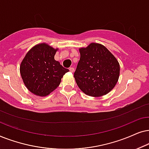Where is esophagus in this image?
<instances>
[{
    "label": "esophagus",
    "mask_w": 149,
    "mask_h": 149,
    "mask_svg": "<svg viewBox=\"0 0 149 149\" xmlns=\"http://www.w3.org/2000/svg\"><path fill=\"white\" fill-rule=\"evenodd\" d=\"M69 71H70L71 73H73L74 72V68H73V67H70V68H69Z\"/></svg>",
    "instance_id": "esophagus-1"
}]
</instances>
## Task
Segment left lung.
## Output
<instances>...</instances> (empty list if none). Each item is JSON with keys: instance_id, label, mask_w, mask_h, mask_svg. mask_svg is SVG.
Returning <instances> with one entry per match:
<instances>
[{"instance_id": "left-lung-1", "label": "left lung", "mask_w": 149, "mask_h": 149, "mask_svg": "<svg viewBox=\"0 0 149 149\" xmlns=\"http://www.w3.org/2000/svg\"><path fill=\"white\" fill-rule=\"evenodd\" d=\"M80 58L74 73L78 86L91 97L108 94L116 84L120 75L118 60L104 45L91 43L79 48Z\"/></svg>"}]
</instances>
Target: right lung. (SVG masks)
Returning <instances> with one entry per match:
<instances>
[{"label": "right lung", "mask_w": 149, "mask_h": 149, "mask_svg": "<svg viewBox=\"0 0 149 149\" xmlns=\"http://www.w3.org/2000/svg\"><path fill=\"white\" fill-rule=\"evenodd\" d=\"M58 50L46 43H39L28 52L22 61L19 71L24 84L37 96L50 94L69 71L54 59Z\"/></svg>", "instance_id": "right-lung-1"}]
</instances>
